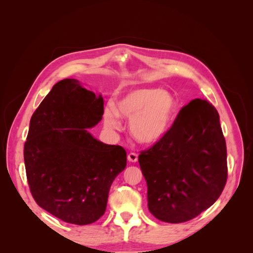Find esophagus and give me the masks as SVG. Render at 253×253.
<instances>
[{"label": "esophagus", "mask_w": 253, "mask_h": 253, "mask_svg": "<svg viewBox=\"0 0 253 253\" xmlns=\"http://www.w3.org/2000/svg\"><path fill=\"white\" fill-rule=\"evenodd\" d=\"M127 160L129 163H136L137 160H138V155H137L136 153H129L127 155Z\"/></svg>", "instance_id": "esophagus-1"}]
</instances>
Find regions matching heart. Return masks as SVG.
Listing matches in <instances>:
<instances>
[{
  "label": "heart",
  "mask_w": 253,
  "mask_h": 253,
  "mask_svg": "<svg viewBox=\"0 0 253 253\" xmlns=\"http://www.w3.org/2000/svg\"><path fill=\"white\" fill-rule=\"evenodd\" d=\"M176 102L169 91L157 88H138L128 91L116 103L104 110L105 126L113 129L122 127L120 117L129 120L135 139L143 144L162 140L170 129Z\"/></svg>",
  "instance_id": "b5f03b06"
}]
</instances>
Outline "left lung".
<instances>
[{"label": "left lung", "mask_w": 253, "mask_h": 253, "mask_svg": "<svg viewBox=\"0 0 253 253\" xmlns=\"http://www.w3.org/2000/svg\"><path fill=\"white\" fill-rule=\"evenodd\" d=\"M138 163L153 215L171 224L196 217L217 201L227 181V148L216 109L202 99L183 106Z\"/></svg>", "instance_id": "obj_1"}]
</instances>
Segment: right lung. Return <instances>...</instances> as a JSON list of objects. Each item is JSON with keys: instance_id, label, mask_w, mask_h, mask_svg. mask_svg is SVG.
<instances>
[{"instance_id": "right-lung-1", "label": "right lung", "mask_w": 253, "mask_h": 253, "mask_svg": "<svg viewBox=\"0 0 253 253\" xmlns=\"http://www.w3.org/2000/svg\"><path fill=\"white\" fill-rule=\"evenodd\" d=\"M102 115L101 95L64 79L30 119L24 144L30 192L41 208L68 224L100 218L114 179L126 167L124 148L99 141L87 131Z\"/></svg>"}]
</instances>
